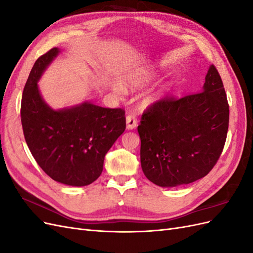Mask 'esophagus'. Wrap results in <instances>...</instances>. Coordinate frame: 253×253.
Returning a JSON list of instances; mask_svg holds the SVG:
<instances>
[{
    "mask_svg": "<svg viewBox=\"0 0 253 253\" xmlns=\"http://www.w3.org/2000/svg\"><path fill=\"white\" fill-rule=\"evenodd\" d=\"M137 126V118L135 115H127L126 116V128L134 129Z\"/></svg>",
    "mask_w": 253,
    "mask_h": 253,
    "instance_id": "esophagus-1",
    "label": "esophagus"
}]
</instances>
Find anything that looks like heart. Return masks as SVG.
Masks as SVG:
<instances>
[{"mask_svg":"<svg viewBox=\"0 0 253 253\" xmlns=\"http://www.w3.org/2000/svg\"><path fill=\"white\" fill-rule=\"evenodd\" d=\"M153 78H154V74L153 73H150V72L137 73L136 75L133 76L131 80H129V85H131L133 88H140L148 85ZM117 89L119 91H122V87H117ZM159 97H160V93H156L154 95H152L151 97H149L148 100L149 101L156 100V99Z\"/></svg>","mask_w":253,"mask_h":253,"instance_id":"obj_1","label":"heart"}]
</instances>
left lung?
<instances>
[{
    "label": "left lung",
    "mask_w": 253,
    "mask_h": 253,
    "mask_svg": "<svg viewBox=\"0 0 253 253\" xmlns=\"http://www.w3.org/2000/svg\"><path fill=\"white\" fill-rule=\"evenodd\" d=\"M229 104L223 81L211 65L203 89L150 105L137 127L144 175L159 187L187 185L208 174L223 152Z\"/></svg>",
    "instance_id": "8db88e82"
}]
</instances>
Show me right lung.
I'll return each mask as SVG.
<instances>
[{
	"label": "right lung",
	"instance_id": "1",
	"mask_svg": "<svg viewBox=\"0 0 253 253\" xmlns=\"http://www.w3.org/2000/svg\"><path fill=\"white\" fill-rule=\"evenodd\" d=\"M59 52L51 48L30 71L21 102L23 133L37 164L50 178L87 186L101 175L105 154L125 132V111L87 101L56 111L45 103L37 83Z\"/></svg>",
	"mask_w": 253,
	"mask_h": 253
}]
</instances>
